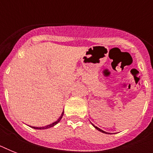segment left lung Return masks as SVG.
I'll return each mask as SVG.
<instances>
[{
    "instance_id": "obj_1",
    "label": "left lung",
    "mask_w": 153,
    "mask_h": 153,
    "mask_svg": "<svg viewBox=\"0 0 153 153\" xmlns=\"http://www.w3.org/2000/svg\"><path fill=\"white\" fill-rule=\"evenodd\" d=\"M92 125H93V124H92ZM93 126H94V128H96V129H98V131H100V132H102V133H106V132H105V131L102 130V129H101V128H98V127H97V126H94V125H93Z\"/></svg>"
}]
</instances>
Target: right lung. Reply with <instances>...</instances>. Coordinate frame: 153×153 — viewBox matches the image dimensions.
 Masks as SVG:
<instances>
[{"mask_svg": "<svg viewBox=\"0 0 153 153\" xmlns=\"http://www.w3.org/2000/svg\"><path fill=\"white\" fill-rule=\"evenodd\" d=\"M63 113H64V111H62V114H61V116L59 117V119H58L57 121H55V122H53L52 124H50V125H48V126H44V127H34V126H32V128H36V129H46V128H51V127H53V126H55L56 124H58L59 122L60 121V120L62 119V116H63Z\"/></svg>", "mask_w": 153, "mask_h": 153, "instance_id": "right-lung-1", "label": "right lung"}]
</instances>
